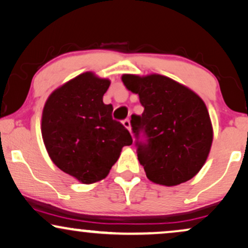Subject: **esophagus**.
<instances>
[{"instance_id":"34e87169","label":"esophagus","mask_w":248,"mask_h":248,"mask_svg":"<svg viewBox=\"0 0 248 248\" xmlns=\"http://www.w3.org/2000/svg\"><path fill=\"white\" fill-rule=\"evenodd\" d=\"M122 124H124V126L126 127L128 130L131 131V127H130V121H129V119H124V120L122 121Z\"/></svg>"}]
</instances>
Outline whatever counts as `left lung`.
Masks as SVG:
<instances>
[{
	"mask_svg": "<svg viewBox=\"0 0 248 248\" xmlns=\"http://www.w3.org/2000/svg\"><path fill=\"white\" fill-rule=\"evenodd\" d=\"M121 79L144 107L141 115H131V127L148 179L163 186L191 179L205 163L213 140L202 98L166 76L124 75Z\"/></svg>",
	"mask_w": 248,
	"mask_h": 248,
	"instance_id": "obj_1",
	"label": "left lung"
}]
</instances>
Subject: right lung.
<instances>
[{
    "instance_id": "1",
    "label": "right lung",
    "mask_w": 248,
    "mask_h": 248,
    "mask_svg": "<svg viewBox=\"0 0 248 248\" xmlns=\"http://www.w3.org/2000/svg\"><path fill=\"white\" fill-rule=\"evenodd\" d=\"M110 86L85 72L49 95L42 115V136L53 163L82 184L103 179L124 146L133 144L129 131L112 119L103 103Z\"/></svg>"
}]
</instances>
